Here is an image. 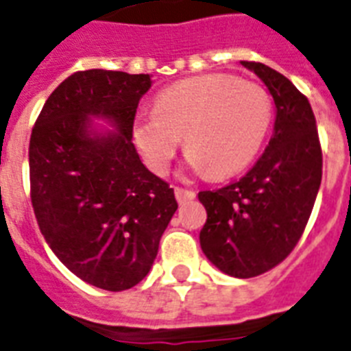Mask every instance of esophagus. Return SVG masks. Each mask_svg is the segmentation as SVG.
Masks as SVG:
<instances>
[{"label": "esophagus", "instance_id": "34e87169", "mask_svg": "<svg viewBox=\"0 0 351 351\" xmlns=\"http://www.w3.org/2000/svg\"><path fill=\"white\" fill-rule=\"evenodd\" d=\"M175 196L176 199L180 203L184 202H189V199H193L194 196H196V193H194L193 189H184V187H175Z\"/></svg>", "mask_w": 351, "mask_h": 351}]
</instances>
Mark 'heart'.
<instances>
[{
    "instance_id": "b5f03b06",
    "label": "heart",
    "mask_w": 351,
    "mask_h": 351,
    "mask_svg": "<svg viewBox=\"0 0 351 351\" xmlns=\"http://www.w3.org/2000/svg\"><path fill=\"white\" fill-rule=\"evenodd\" d=\"M269 123L271 98L264 87L232 75H207L162 90L155 112L135 117L134 135L153 173H166L185 134L191 169L225 178L255 157Z\"/></svg>"
}]
</instances>
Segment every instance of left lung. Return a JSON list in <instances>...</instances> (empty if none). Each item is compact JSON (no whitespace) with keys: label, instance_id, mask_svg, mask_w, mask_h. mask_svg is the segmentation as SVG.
I'll return each mask as SVG.
<instances>
[{"label":"left lung","instance_id":"1","mask_svg":"<svg viewBox=\"0 0 351 351\" xmlns=\"http://www.w3.org/2000/svg\"><path fill=\"white\" fill-rule=\"evenodd\" d=\"M241 64L273 96L275 132L241 180L198 194L207 210L199 244L217 269L252 278L278 266L298 244L319 191L323 155L311 103L293 82L261 62Z\"/></svg>","mask_w":351,"mask_h":351}]
</instances>
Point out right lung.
I'll return each instance as SVG.
<instances>
[{"label": "right lung", "mask_w": 351, "mask_h": 351, "mask_svg": "<svg viewBox=\"0 0 351 351\" xmlns=\"http://www.w3.org/2000/svg\"><path fill=\"white\" fill-rule=\"evenodd\" d=\"M149 75L78 71L46 99L30 137V196L40 234L71 273L105 291H125L152 269L178 208L132 143ZM90 117L116 132L98 134Z\"/></svg>", "instance_id": "obj_1"}]
</instances>
